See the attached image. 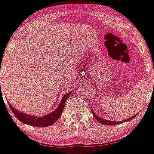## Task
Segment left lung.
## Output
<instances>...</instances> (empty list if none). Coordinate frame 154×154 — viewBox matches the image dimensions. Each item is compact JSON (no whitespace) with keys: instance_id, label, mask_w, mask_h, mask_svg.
<instances>
[{"instance_id":"8db88e82","label":"left lung","mask_w":154,"mask_h":154,"mask_svg":"<svg viewBox=\"0 0 154 154\" xmlns=\"http://www.w3.org/2000/svg\"><path fill=\"white\" fill-rule=\"evenodd\" d=\"M91 109H92L91 111H92V113H93L94 117H95V119L97 120L98 122H100V123L103 124V125H117V124L122 123V122H128V121L132 119H134V117L137 116V114H135V115H134L132 117H131V118H128V119H127L123 120V121H109V120L104 119H102V118H100V117L98 116H97L96 114H95V112L93 111V109H92V108H91Z\"/></svg>"}]
</instances>
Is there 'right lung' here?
Segmentation results:
<instances>
[{"label": "right lung", "instance_id": "1", "mask_svg": "<svg viewBox=\"0 0 154 154\" xmlns=\"http://www.w3.org/2000/svg\"><path fill=\"white\" fill-rule=\"evenodd\" d=\"M72 92L69 91L66 94H64L60 103L58 106V107L55 109V111L42 117H36L35 116H31L23 113V112H20V110L17 109L16 108L13 107L9 103L8 104L10 109H11L12 112L14 113V115L23 123L27 124V125L35 127L50 126V125H53L61 116L63 111L64 106H65L66 101L69 97L70 96V94Z\"/></svg>", "mask_w": 154, "mask_h": 154}]
</instances>
